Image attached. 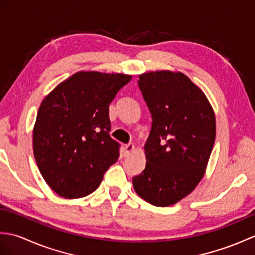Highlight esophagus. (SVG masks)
Returning <instances> with one entry per match:
<instances>
[{
	"mask_svg": "<svg viewBox=\"0 0 255 255\" xmlns=\"http://www.w3.org/2000/svg\"><path fill=\"white\" fill-rule=\"evenodd\" d=\"M133 150H134V144L133 143H128V144L125 145V149H124L125 156H127V155L130 154Z\"/></svg>",
	"mask_w": 255,
	"mask_h": 255,
	"instance_id": "1",
	"label": "esophagus"
}]
</instances>
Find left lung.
I'll return each instance as SVG.
<instances>
[{
    "label": "left lung",
    "instance_id": "left-lung-1",
    "mask_svg": "<svg viewBox=\"0 0 255 255\" xmlns=\"http://www.w3.org/2000/svg\"><path fill=\"white\" fill-rule=\"evenodd\" d=\"M138 85L152 125L144 144L147 164L133 176V188L145 202L165 207L203 178L215 143V114L203 91L181 72L143 73Z\"/></svg>",
    "mask_w": 255,
    "mask_h": 255
}]
</instances>
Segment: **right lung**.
I'll list each match as a JSON object with an SVG mask.
<instances>
[{
  "mask_svg": "<svg viewBox=\"0 0 255 255\" xmlns=\"http://www.w3.org/2000/svg\"><path fill=\"white\" fill-rule=\"evenodd\" d=\"M131 75L81 71L59 84L38 110L32 132L36 163L46 183L64 198H80L100 186L117 161L110 136V104Z\"/></svg>",
  "mask_w": 255,
  "mask_h": 255,
  "instance_id": "obj_1",
  "label": "right lung"
}]
</instances>
